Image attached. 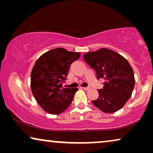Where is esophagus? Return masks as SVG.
I'll list each match as a JSON object with an SVG mask.
<instances>
[{
  "label": "esophagus",
  "mask_w": 153,
  "mask_h": 153,
  "mask_svg": "<svg viewBox=\"0 0 153 153\" xmlns=\"http://www.w3.org/2000/svg\"><path fill=\"white\" fill-rule=\"evenodd\" d=\"M82 88L83 90H85V91H88L90 89V87H82Z\"/></svg>",
  "instance_id": "obj_1"
}]
</instances>
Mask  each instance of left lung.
Masks as SVG:
<instances>
[{"label": "left lung", "instance_id": "8db88e82", "mask_svg": "<svg viewBox=\"0 0 153 153\" xmlns=\"http://www.w3.org/2000/svg\"><path fill=\"white\" fill-rule=\"evenodd\" d=\"M83 59L103 79L104 86L98 89L99 97L92 102L102 111L111 114L120 110L130 98L134 87L132 68L127 60L112 50L102 48L88 52Z\"/></svg>", "mask_w": 153, "mask_h": 153}]
</instances>
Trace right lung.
Segmentation results:
<instances>
[{
    "instance_id": "1",
    "label": "right lung",
    "mask_w": 153,
    "mask_h": 153,
    "mask_svg": "<svg viewBox=\"0 0 153 153\" xmlns=\"http://www.w3.org/2000/svg\"><path fill=\"white\" fill-rule=\"evenodd\" d=\"M79 52L57 48L42 54L35 62L30 75L31 91L46 112L59 114L70 106L78 88L62 87L70 66L80 57Z\"/></svg>"
}]
</instances>
